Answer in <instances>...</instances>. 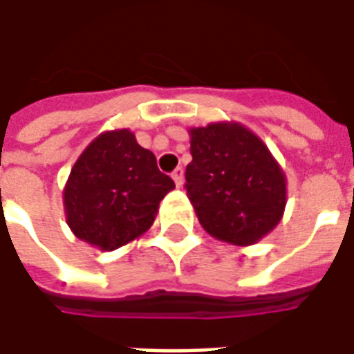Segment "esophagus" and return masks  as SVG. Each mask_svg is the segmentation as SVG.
Here are the masks:
<instances>
[{"label": "esophagus", "mask_w": 354, "mask_h": 354, "mask_svg": "<svg viewBox=\"0 0 354 354\" xmlns=\"http://www.w3.org/2000/svg\"><path fill=\"white\" fill-rule=\"evenodd\" d=\"M172 180L176 182L178 187H182L184 185V169H176L172 172Z\"/></svg>", "instance_id": "obj_1"}]
</instances>
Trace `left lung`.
Segmentation results:
<instances>
[{"label":"left lung","mask_w":354,"mask_h":354,"mask_svg":"<svg viewBox=\"0 0 354 354\" xmlns=\"http://www.w3.org/2000/svg\"><path fill=\"white\" fill-rule=\"evenodd\" d=\"M189 138L185 189L201 225L223 243L256 245L284 214V170L263 140L235 121L193 127Z\"/></svg>","instance_id":"obj_1"}]
</instances>
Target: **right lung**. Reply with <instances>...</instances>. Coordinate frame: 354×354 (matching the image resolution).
Returning <instances> with one entry per match:
<instances>
[{"label": "right lung", "mask_w": 354, "mask_h": 354, "mask_svg": "<svg viewBox=\"0 0 354 354\" xmlns=\"http://www.w3.org/2000/svg\"><path fill=\"white\" fill-rule=\"evenodd\" d=\"M174 189L157 169L155 155L134 132L98 134L72 167L64 185L66 222L73 235L102 252H111L144 235L159 203Z\"/></svg>", "instance_id": "right-lung-1"}]
</instances>
